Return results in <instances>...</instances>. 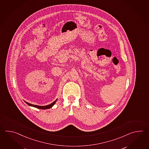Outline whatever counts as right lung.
Listing matches in <instances>:
<instances>
[{"label": "right lung", "instance_id": "add662e5", "mask_svg": "<svg viewBox=\"0 0 149 149\" xmlns=\"http://www.w3.org/2000/svg\"><path fill=\"white\" fill-rule=\"evenodd\" d=\"M57 99H56L55 101L53 102L52 103H51L50 104L47 105H45V106H40V105H34V104H30V103H29L28 102H25V103L29 105V106H30V107H34V108H38V109H42V110H45V109H50V108H52L53 105H54L55 104V103H56V102L57 101Z\"/></svg>", "mask_w": 149, "mask_h": 149}]
</instances>
